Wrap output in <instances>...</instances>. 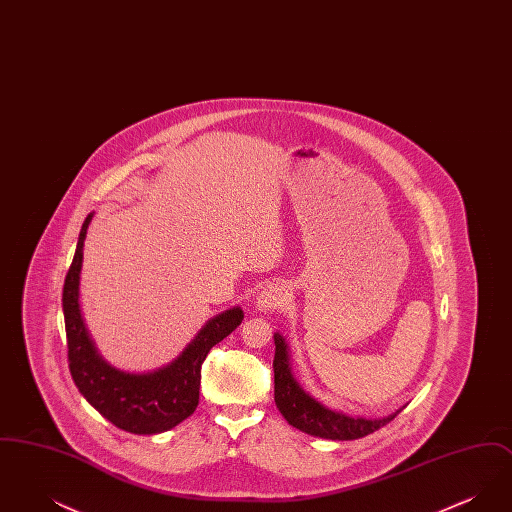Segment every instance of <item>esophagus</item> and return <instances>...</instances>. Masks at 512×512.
Here are the masks:
<instances>
[{
	"mask_svg": "<svg viewBox=\"0 0 512 512\" xmlns=\"http://www.w3.org/2000/svg\"><path fill=\"white\" fill-rule=\"evenodd\" d=\"M290 299V290L286 284L276 282V284H268L255 297V305L259 311H274V309H282Z\"/></svg>",
	"mask_w": 512,
	"mask_h": 512,
	"instance_id": "1",
	"label": "esophagus"
}]
</instances>
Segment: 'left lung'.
Listing matches in <instances>:
<instances>
[{
    "instance_id": "1",
    "label": "left lung",
    "mask_w": 512,
    "mask_h": 512,
    "mask_svg": "<svg viewBox=\"0 0 512 512\" xmlns=\"http://www.w3.org/2000/svg\"><path fill=\"white\" fill-rule=\"evenodd\" d=\"M274 401L278 411L292 424L293 428L315 436V438L347 439L365 438L368 434L380 430L391 422L397 413L384 416V418H363V416H349V414L332 411L318 403L309 393L293 380L290 368V355L288 343L276 332L274 334Z\"/></svg>"
}]
</instances>
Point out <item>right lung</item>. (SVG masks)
Segmentation results:
<instances>
[{"label": "right lung", "mask_w": 512, "mask_h": 512, "mask_svg": "<svg viewBox=\"0 0 512 512\" xmlns=\"http://www.w3.org/2000/svg\"><path fill=\"white\" fill-rule=\"evenodd\" d=\"M92 217L90 213L80 228L73 263L63 286L69 370L86 401L117 428L140 436L161 434L194 414L199 403L201 365L211 347L242 324L244 311L234 307L207 320L171 365L159 370L130 374L105 363L90 340L78 305L82 247Z\"/></svg>", "instance_id": "right-lung-1"}]
</instances>
